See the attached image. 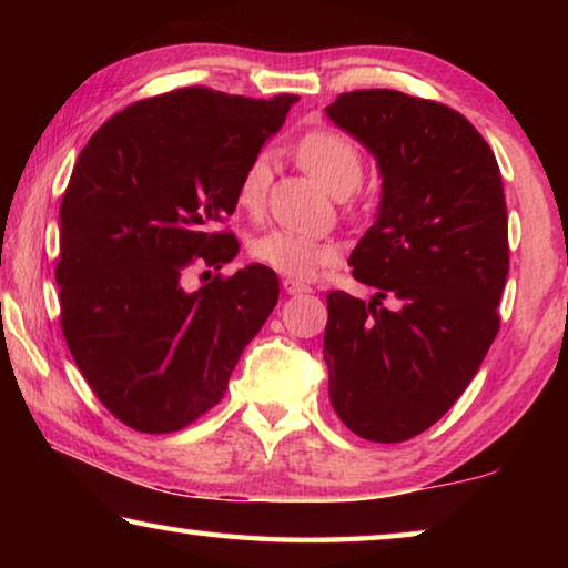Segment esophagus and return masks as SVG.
Returning a JSON list of instances; mask_svg holds the SVG:
<instances>
[{"instance_id":"1","label":"esophagus","mask_w":568,"mask_h":568,"mask_svg":"<svg viewBox=\"0 0 568 568\" xmlns=\"http://www.w3.org/2000/svg\"><path fill=\"white\" fill-rule=\"evenodd\" d=\"M283 287L287 295H303V293H311V285H305L301 281H295V277H285L283 281Z\"/></svg>"}]
</instances>
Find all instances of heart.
Masks as SVG:
<instances>
[{
    "mask_svg": "<svg viewBox=\"0 0 568 568\" xmlns=\"http://www.w3.org/2000/svg\"><path fill=\"white\" fill-rule=\"evenodd\" d=\"M295 158L331 195L353 192L363 178L358 145L335 130L307 132L297 142ZM267 185H271V158L263 152L240 178L237 205L247 213H257L265 203ZM250 255L283 275L311 277L335 261V247L295 230H267L250 243Z\"/></svg>",
    "mask_w": 568,
    "mask_h": 568,
    "instance_id": "b5f03b06",
    "label": "heart"
}]
</instances>
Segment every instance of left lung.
I'll use <instances>...</instances> for the list:
<instances>
[{"label": "left lung", "instance_id": "8db88e82", "mask_svg": "<svg viewBox=\"0 0 568 568\" xmlns=\"http://www.w3.org/2000/svg\"><path fill=\"white\" fill-rule=\"evenodd\" d=\"M325 114L376 158L383 180L376 220L348 257L376 295L328 293V393L353 434L398 444L454 406L498 333L508 275L501 170L446 104L358 90ZM386 296L390 308L379 305Z\"/></svg>", "mask_w": 568, "mask_h": 568}]
</instances>
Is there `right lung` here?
Segmentation results:
<instances>
[{
    "label": "right lung",
    "instance_id": "obj_1",
    "mask_svg": "<svg viewBox=\"0 0 568 568\" xmlns=\"http://www.w3.org/2000/svg\"><path fill=\"white\" fill-rule=\"evenodd\" d=\"M295 102L175 90L114 114L74 162L54 271L62 333L94 396L134 430L172 434L213 408L273 313L271 267L245 265L197 291L182 275L240 253L215 227Z\"/></svg>",
    "mask_w": 568,
    "mask_h": 568
}]
</instances>
